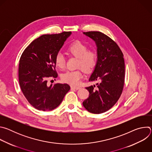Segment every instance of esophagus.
<instances>
[{
  "label": "esophagus",
  "instance_id": "1",
  "mask_svg": "<svg viewBox=\"0 0 152 152\" xmlns=\"http://www.w3.org/2000/svg\"><path fill=\"white\" fill-rule=\"evenodd\" d=\"M71 88L72 89V90H79V89H80V87L79 86H71Z\"/></svg>",
  "mask_w": 152,
  "mask_h": 152
}]
</instances>
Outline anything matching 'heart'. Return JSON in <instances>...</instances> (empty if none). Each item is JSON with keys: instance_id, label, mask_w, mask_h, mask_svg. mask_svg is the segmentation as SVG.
I'll return each mask as SVG.
<instances>
[{"instance_id": "obj_1", "label": "heart", "mask_w": 152, "mask_h": 152, "mask_svg": "<svg viewBox=\"0 0 152 152\" xmlns=\"http://www.w3.org/2000/svg\"><path fill=\"white\" fill-rule=\"evenodd\" d=\"M67 53L78 59L77 67L82 69L85 73L91 72L96 66L98 61L97 52L94 50H88V47L84 42L77 40L73 42L67 48ZM56 66L59 69L66 66V59L61 53H58L55 58ZM83 77L80 69L74 71H67L62 75L61 79L72 85H77Z\"/></svg>"}]
</instances>
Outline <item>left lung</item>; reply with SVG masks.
<instances>
[{
    "label": "left lung",
    "mask_w": 152,
    "mask_h": 152,
    "mask_svg": "<svg viewBox=\"0 0 152 152\" xmlns=\"http://www.w3.org/2000/svg\"><path fill=\"white\" fill-rule=\"evenodd\" d=\"M96 41L98 61L89 81L97 80L96 85L86 87L90 94L83 105L93 114H102L117 103L123 92L125 65L123 53L110 37L99 31L83 33Z\"/></svg>",
    "instance_id": "8db88e82"
}]
</instances>
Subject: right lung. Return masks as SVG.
<instances>
[{"mask_svg":"<svg viewBox=\"0 0 152 152\" xmlns=\"http://www.w3.org/2000/svg\"><path fill=\"white\" fill-rule=\"evenodd\" d=\"M71 32L42 35L34 40L21 55L18 65L20 88L28 102L35 109L54 110L70 90L67 84H48L56 78L55 58Z\"/></svg>","mask_w":152,"mask_h":152,"instance_id":"obj_1","label":"right lung"}]
</instances>
